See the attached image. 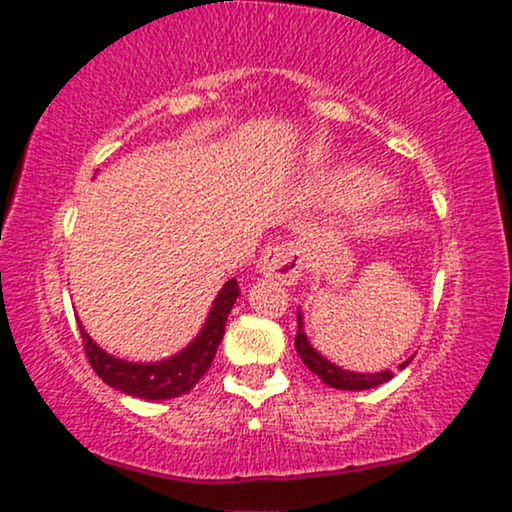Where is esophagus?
Returning a JSON list of instances; mask_svg holds the SVG:
<instances>
[{"label":"esophagus","mask_w":512,"mask_h":512,"mask_svg":"<svg viewBox=\"0 0 512 512\" xmlns=\"http://www.w3.org/2000/svg\"><path fill=\"white\" fill-rule=\"evenodd\" d=\"M304 270V251L297 242H275L261 256V273L285 285L299 280Z\"/></svg>","instance_id":"esophagus-1"}]
</instances>
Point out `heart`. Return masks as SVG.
Segmentation results:
<instances>
[{"label":"heart","mask_w":512,"mask_h":512,"mask_svg":"<svg viewBox=\"0 0 512 512\" xmlns=\"http://www.w3.org/2000/svg\"><path fill=\"white\" fill-rule=\"evenodd\" d=\"M386 182L378 174L364 172V170H342L330 179L326 191L330 198L340 203H364L371 198H378L386 194Z\"/></svg>","instance_id":"obj_1"}]
</instances>
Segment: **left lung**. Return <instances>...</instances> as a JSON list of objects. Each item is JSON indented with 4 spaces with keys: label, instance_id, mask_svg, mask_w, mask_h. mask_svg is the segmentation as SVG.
<instances>
[{
    "label": "left lung",
    "instance_id": "left-lung-1",
    "mask_svg": "<svg viewBox=\"0 0 512 512\" xmlns=\"http://www.w3.org/2000/svg\"><path fill=\"white\" fill-rule=\"evenodd\" d=\"M297 335H294V347H297L299 357H302V362L306 364V369H311L314 374L321 378L323 383H328V386L338 388V390H369V388H376L381 386V383H386L393 378V371H383V374H352V371H342L340 366L330 364L328 359H323L321 354H318L314 347L309 345V340H306L304 330H302V314H297ZM410 362H405L400 366V369H405V366Z\"/></svg>",
    "mask_w": 512,
    "mask_h": 512
}]
</instances>
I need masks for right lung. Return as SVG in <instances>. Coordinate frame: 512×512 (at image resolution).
Instances as JSON below:
<instances>
[{
	"mask_svg": "<svg viewBox=\"0 0 512 512\" xmlns=\"http://www.w3.org/2000/svg\"><path fill=\"white\" fill-rule=\"evenodd\" d=\"M239 297V285L237 280H227L222 287L218 299H215L213 309H210L206 326H203L198 338L191 342L186 350L174 354L172 359L158 364H131L122 362V359L112 357L105 350H100L90 335L83 330L81 323V338H83V350L93 371L98 374L107 386L122 390L126 395H134V398L143 400H167V398H179V395L189 393L191 388L201 381L203 374L213 364L215 352L225 335V321L227 314L232 311V304Z\"/></svg>",
	"mask_w": 512,
	"mask_h": 512,
	"instance_id": "right-lung-1",
	"label": "right lung"
}]
</instances>
